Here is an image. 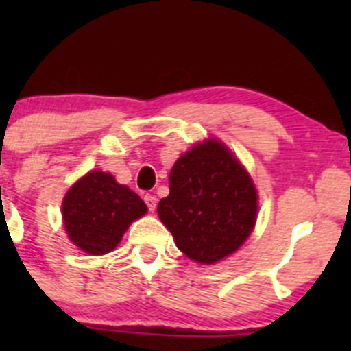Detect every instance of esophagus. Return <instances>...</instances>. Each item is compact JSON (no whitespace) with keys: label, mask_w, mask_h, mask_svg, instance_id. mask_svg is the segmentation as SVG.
Masks as SVG:
<instances>
[{"label":"esophagus","mask_w":351,"mask_h":351,"mask_svg":"<svg viewBox=\"0 0 351 351\" xmlns=\"http://www.w3.org/2000/svg\"><path fill=\"white\" fill-rule=\"evenodd\" d=\"M144 202H146L147 208H149L151 212L156 210V204H158V200H156L154 195H151V193H147V195H144Z\"/></svg>","instance_id":"obj_1"}]
</instances>
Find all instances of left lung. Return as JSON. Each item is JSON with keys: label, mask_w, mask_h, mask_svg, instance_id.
Listing matches in <instances>:
<instances>
[{"label": "left lung", "mask_w": 351, "mask_h": 351, "mask_svg": "<svg viewBox=\"0 0 351 351\" xmlns=\"http://www.w3.org/2000/svg\"><path fill=\"white\" fill-rule=\"evenodd\" d=\"M258 193L250 173L217 139H207L176 159L169 195L158 215L190 260L212 265L243 246L253 232Z\"/></svg>", "instance_id": "obj_1"}]
</instances>
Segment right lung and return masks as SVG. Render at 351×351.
<instances>
[{
  "label": "right lung",
  "mask_w": 351,
  "mask_h": 351,
  "mask_svg": "<svg viewBox=\"0 0 351 351\" xmlns=\"http://www.w3.org/2000/svg\"><path fill=\"white\" fill-rule=\"evenodd\" d=\"M146 212L143 198L100 169L77 180L62 200L67 238L95 256L115 250L129 226Z\"/></svg>",
  "instance_id": "add662e5"
}]
</instances>
